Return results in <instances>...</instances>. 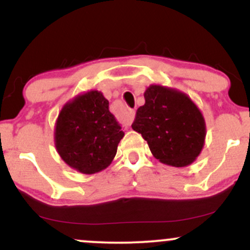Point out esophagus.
Here are the masks:
<instances>
[{
	"instance_id": "obj_1",
	"label": "esophagus",
	"mask_w": 250,
	"mask_h": 250,
	"mask_svg": "<svg viewBox=\"0 0 250 250\" xmlns=\"http://www.w3.org/2000/svg\"><path fill=\"white\" fill-rule=\"evenodd\" d=\"M134 114H135V110H133V109H130V110H129V113H128L129 119H131V117L134 116Z\"/></svg>"
}]
</instances>
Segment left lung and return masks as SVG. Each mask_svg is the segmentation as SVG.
I'll return each instance as SVG.
<instances>
[{
    "mask_svg": "<svg viewBox=\"0 0 250 250\" xmlns=\"http://www.w3.org/2000/svg\"><path fill=\"white\" fill-rule=\"evenodd\" d=\"M145 100L131 128L160 162L173 167L193 163L206 139V122L197 105L187 94L159 84L149 85Z\"/></svg>",
    "mask_w": 250,
    "mask_h": 250,
    "instance_id": "1",
    "label": "left lung"
}]
</instances>
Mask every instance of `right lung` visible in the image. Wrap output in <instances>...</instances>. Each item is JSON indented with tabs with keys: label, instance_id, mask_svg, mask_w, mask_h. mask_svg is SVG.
<instances>
[{
	"label": "right lung",
	"instance_id": "add662e5",
	"mask_svg": "<svg viewBox=\"0 0 250 250\" xmlns=\"http://www.w3.org/2000/svg\"><path fill=\"white\" fill-rule=\"evenodd\" d=\"M125 133L101 91L90 90L63 105L55 125L57 153L69 167L95 174L110 165Z\"/></svg>",
	"mask_w": 250,
	"mask_h": 250
}]
</instances>
